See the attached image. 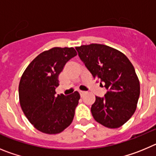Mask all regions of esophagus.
Segmentation results:
<instances>
[{
  "label": "esophagus",
  "instance_id": "1",
  "mask_svg": "<svg viewBox=\"0 0 156 156\" xmlns=\"http://www.w3.org/2000/svg\"><path fill=\"white\" fill-rule=\"evenodd\" d=\"M80 96L81 97H83V95L85 94V93H86V92L85 91H82V90H80Z\"/></svg>",
  "mask_w": 156,
  "mask_h": 156
}]
</instances>
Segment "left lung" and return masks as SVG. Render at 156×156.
<instances>
[{"label": "left lung", "instance_id": "left-lung-1", "mask_svg": "<svg viewBox=\"0 0 156 156\" xmlns=\"http://www.w3.org/2000/svg\"><path fill=\"white\" fill-rule=\"evenodd\" d=\"M76 49L94 78L108 90L104 98L95 97L94 119L105 127H120L133 115L140 96L134 67L124 54L107 45L91 44Z\"/></svg>", "mask_w": 156, "mask_h": 156}]
</instances>
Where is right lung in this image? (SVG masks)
Here are the masks:
<instances>
[{
  "mask_svg": "<svg viewBox=\"0 0 156 156\" xmlns=\"http://www.w3.org/2000/svg\"><path fill=\"white\" fill-rule=\"evenodd\" d=\"M77 55L73 48H55L43 51L29 64L19 85V102L33 126L42 133L62 132L73 120L80 95H56L58 76L65 65Z\"/></svg>",
  "mask_w": 156,
  "mask_h": 156,
  "instance_id": "add662e5",
  "label": "right lung"
}]
</instances>
